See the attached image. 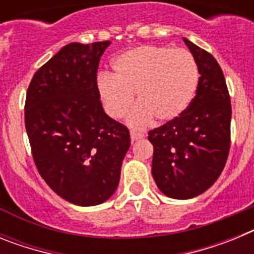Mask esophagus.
<instances>
[{"mask_svg":"<svg viewBox=\"0 0 254 254\" xmlns=\"http://www.w3.org/2000/svg\"><path fill=\"white\" fill-rule=\"evenodd\" d=\"M143 137V134L141 133V132H137L134 131V129H131V140L132 141H137L140 140V138Z\"/></svg>","mask_w":254,"mask_h":254,"instance_id":"obj_1","label":"esophagus"}]
</instances>
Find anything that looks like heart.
<instances>
[{
	"instance_id": "heart-1",
	"label": "heart",
	"mask_w": 254,
	"mask_h": 254,
	"mask_svg": "<svg viewBox=\"0 0 254 254\" xmlns=\"http://www.w3.org/2000/svg\"><path fill=\"white\" fill-rule=\"evenodd\" d=\"M114 75L98 76V91L112 118H122L133 103L140 104L128 117L136 128L154 117L168 122L181 116L196 95L199 81L197 62L190 52L163 46H140L125 52L113 64Z\"/></svg>"
}]
</instances>
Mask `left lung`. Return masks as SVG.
Wrapping results in <instances>:
<instances>
[{
    "instance_id": "8db88e82",
    "label": "left lung",
    "mask_w": 254,
    "mask_h": 254,
    "mask_svg": "<svg viewBox=\"0 0 254 254\" xmlns=\"http://www.w3.org/2000/svg\"><path fill=\"white\" fill-rule=\"evenodd\" d=\"M198 66L196 95L179 117L149 131L152 177L165 196L193 198L219 178L230 150L232 104L214 56L183 38Z\"/></svg>"
}]
</instances>
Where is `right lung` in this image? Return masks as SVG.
I'll return each mask as SVG.
<instances>
[{"label":"right lung","mask_w":254,"mask_h":254,"mask_svg":"<svg viewBox=\"0 0 254 254\" xmlns=\"http://www.w3.org/2000/svg\"><path fill=\"white\" fill-rule=\"evenodd\" d=\"M111 42L69 43L38 69L25 100V128L37 169L56 193L77 206L116 192L129 131L103 109L96 85Z\"/></svg>","instance_id":"right-lung-1"}]
</instances>
